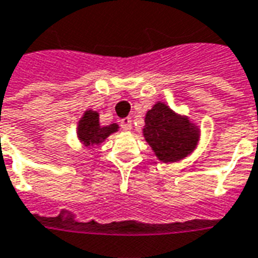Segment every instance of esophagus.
I'll return each instance as SVG.
<instances>
[{
  "mask_svg": "<svg viewBox=\"0 0 258 258\" xmlns=\"http://www.w3.org/2000/svg\"><path fill=\"white\" fill-rule=\"evenodd\" d=\"M120 125H121V128L125 130V131H130L131 127H133V124H131V117H124V119L120 120Z\"/></svg>",
  "mask_w": 258,
  "mask_h": 258,
  "instance_id": "34e87169",
  "label": "esophagus"
}]
</instances>
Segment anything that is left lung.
Here are the masks:
<instances>
[{
	"mask_svg": "<svg viewBox=\"0 0 258 258\" xmlns=\"http://www.w3.org/2000/svg\"><path fill=\"white\" fill-rule=\"evenodd\" d=\"M144 135L160 161L171 163L186 157L198 142V130L187 117H180L157 102L145 117Z\"/></svg>",
	"mask_w": 258,
	"mask_h": 258,
	"instance_id": "obj_1",
	"label": "left lung"
}]
</instances>
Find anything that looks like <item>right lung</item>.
Masks as SVG:
<instances>
[{
  "label": "right lung",
  "instance_id": "right-lung-1",
  "mask_svg": "<svg viewBox=\"0 0 258 258\" xmlns=\"http://www.w3.org/2000/svg\"><path fill=\"white\" fill-rule=\"evenodd\" d=\"M117 124H110L106 127H101L98 113L94 110H87L79 121L78 137L85 146H94L101 144L112 133L117 131Z\"/></svg>",
  "mask_w": 258,
  "mask_h": 258
}]
</instances>
